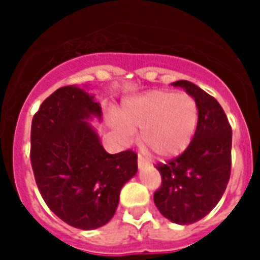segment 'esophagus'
<instances>
[{
	"label": "esophagus",
	"mask_w": 260,
	"mask_h": 260,
	"mask_svg": "<svg viewBox=\"0 0 260 260\" xmlns=\"http://www.w3.org/2000/svg\"><path fill=\"white\" fill-rule=\"evenodd\" d=\"M147 165H148V162H147L146 159L143 158L142 155H139V158H138V166H139V169H143V167L147 166Z\"/></svg>",
	"instance_id": "esophagus-1"
}]
</instances>
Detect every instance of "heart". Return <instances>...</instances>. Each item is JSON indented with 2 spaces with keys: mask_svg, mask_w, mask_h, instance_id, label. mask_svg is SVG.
<instances>
[{
  "mask_svg": "<svg viewBox=\"0 0 260 260\" xmlns=\"http://www.w3.org/2000/svg\"><path fill=\"white\" fill-rule=\"evenodd\" d=\"M117 126L126 135L139 128L140 143L159 158H174L191 143L198 124V105L187 93L154 90L131 100Z\"/></svg>",
  "mask_w": 260,
  "mask_h": 260,
  "instance_id": "obj_1",
  "label": "heart"
}]
</instances>
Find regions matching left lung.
Returning a JSON list of instances; mask_svg holds the SVG:
<instances>
[{"label": "left lung", "instance_id": "1", "mask_svg": "<svg viewBox=\"0 0 260 260\" xmlns=\"http://www.w3.org/2000/svg\"><path fill=\"white\" fill-rule=\"evenodd\" d=\"M196 98L198 124L189 147L181 155L159 162L162 183L154 193L159 212L175 224H193L217 205L231 177L232 128L217 100L189 82L178 81Z\"/></svg>", "mask_w": 260, "mask_h": 260}]
</instances>
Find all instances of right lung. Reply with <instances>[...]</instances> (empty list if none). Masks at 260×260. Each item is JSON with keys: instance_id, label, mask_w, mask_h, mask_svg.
<instances>
[{"instance_id": "1", "label": "right lung", "mask_w": 260, "mask_h": 260, "mask_svg": "<svg viewBox=\"0 0 260 260\" xmlns=\"http://www.w3.org/2000/svg\"><path fill=\"white\" fill-rule=\"evenodd\" d=\"M90 116L101 117L100 104L64 86L43 101L30 128V165L43 200L60 220L86 231L113 217L120 190L138 171L135 151L104 150Z\"/></svg>"}]
</instances>
